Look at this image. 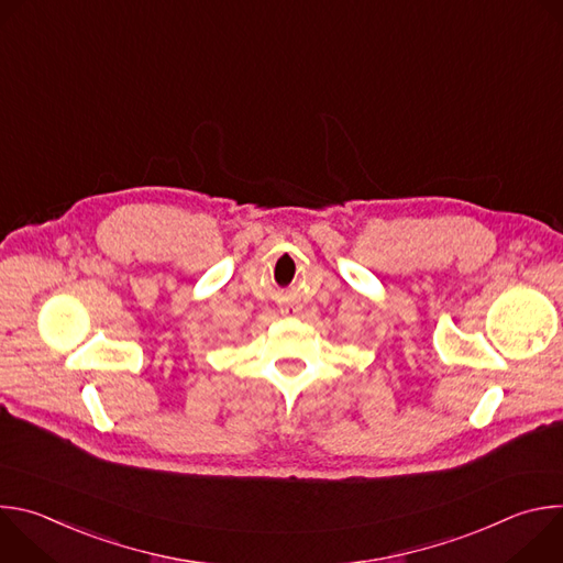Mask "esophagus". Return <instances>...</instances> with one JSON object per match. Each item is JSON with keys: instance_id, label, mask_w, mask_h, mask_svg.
<instances>
[{"instance_id": "34e87169", "label": "esophagus", "mask_w": 563, "mask_h": 563, "mask_svg": "<svg viewBox=\"0 0 563 563\" xmlns=\"http://www.w3.org/2000/svg\"><path fill=\"white\" fill-rule=\"evenodd\" d=\"M283 311H289V309H283Z\"/></svg>"}]
</instances>
